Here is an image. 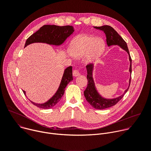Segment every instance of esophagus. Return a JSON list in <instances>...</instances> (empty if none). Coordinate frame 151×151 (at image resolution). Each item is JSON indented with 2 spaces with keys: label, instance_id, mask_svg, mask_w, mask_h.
Instances as JSON below:
<instances>
[{
  "label": "esophagus",
  "instance_id": "obj_1",
  "mask_svg": "<svg viewBox=\"0 0 151 151\" xmlns=\"http://www.w3.org/2000/svg\"><path fill=\"white\" fill-rule=\"evenodd\" d=\"M73 75L74 76H75V77L78 76L79 75H80V73H79V70H77V69L74 70L73 71Z\"/></svg>",
  "mask_w": 151,
  "mask_h": 151
}]
</instances>
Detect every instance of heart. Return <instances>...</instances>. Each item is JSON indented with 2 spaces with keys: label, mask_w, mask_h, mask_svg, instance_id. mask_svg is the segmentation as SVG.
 I'll return each instance as SVG.
<instances>
[{
  "label": "heart",
  "mask_w": 151,
  "mask_h": 151,
  "mask_svg": "<svg viewBox=\"0 0 151 151\" xmlns=\"http://www.w3.org/2000/svg\"><path fill=\"white\" fill-rule=\"evenodd\" d=\"M104 47V42L101 37L83 35L72 42L70 53L76 57H81L86 54L88 60H92L101 53Z\"/></svg>",
  "instance_id": "obj_1"
}]
</instances>
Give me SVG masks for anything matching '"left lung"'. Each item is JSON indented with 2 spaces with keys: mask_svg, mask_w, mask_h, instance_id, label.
<instances>
[{
  "mask_svg": "<svg viewBox=\"0 0 151 151\" xmlns=\"http://www.w3.org/2000/svg\"><path fill=\"white\" fill-rule=\"evenodd\" d=\"M94 28L104 32L106 37V42L107 46L110 47L111 45H118L128 53L129 60H130V62L129 72H130V74L132 75V58L130 53H129L127 43L125 42V40L116 32V31L114 30V28L109 26L105 25L101 27H94ZM86 68H87V78L88 83L87 85V88L85 89V90L83 92V94L86 100H87V101L89 103V104L96 109H104L106 108H109V107L115 105L124 97V94L128 91L129 87H130L131 77L130 79H129V85L128 88L125 90L124 93L121 96L114 99L104 98L99 93L96 88L95 83L93 77L94 64H88V65L86 66Z\"/></svg>",
  "mask_w": 151,
  "mask_h": 151,
  "instance_id": "left-lung-1",
  "label": "left lung"
}]
</instances>
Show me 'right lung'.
I'll list each match as a JSON object with an SVG mask.
<instances>
[{
  "instance_id": "obj_1",
  "label": "right lung",
  "mask_w": 151,
  "mask_h": 151,
  "mask_svg": "<svg viewBox=\"0 0 151 151\" xmlns=\"http://www.w3.org/2000/svg\"><path fill=\"white\" fill-rule=\"evenodd\" d=\"M74 32V28L71 26H58L55 25H44L36 32L32 35L26 40L24 47L36 42L46 43L53 45L59 46L63 44L66 39ZM72 67L69 66L64 70L59 87L55 94L44 103H36L30 101L32 104L42 109H51L54 107L61 100L67 85L73 80ZM26 96V91L23 90Z\"/></svg>"
}]
</instances>
